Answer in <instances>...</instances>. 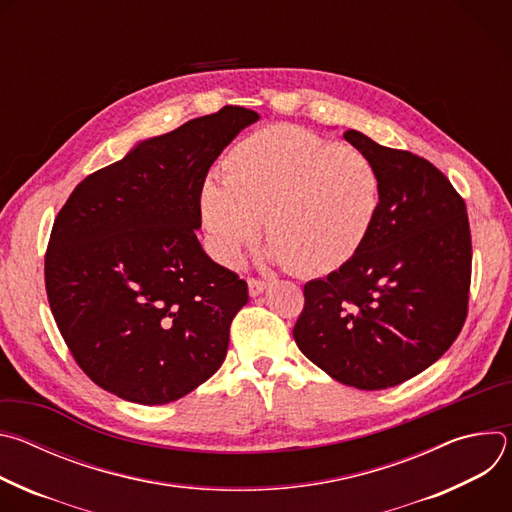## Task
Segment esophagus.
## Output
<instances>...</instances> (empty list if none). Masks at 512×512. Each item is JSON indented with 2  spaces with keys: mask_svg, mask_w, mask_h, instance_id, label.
<instances>
[{
  "mask_svg": "<svg viewBox=\"0 0 512 512\" xmlns=\"http://www.w3.org/2000/svg\"><path fill=\"white\" fill-rule=\"evenodd\" d=\"M247 283H249V294H251L253 298L261 296L263 291H265V287H267V281L257 279V277H249V279H247Z\"/></svg>",
  "mask_w": 512,
  "mask_h": 512,
  "instance_id": "obj_1",
  "label": "esophagus"
}]
</instances>
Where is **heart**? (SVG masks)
Here are the masks:
<instances>
[{
    "label": "heart",
    "mask_w": 512,
    "mask_h": 512,
    "mask_svg": "<svg viewBox=\"0 0 512 512\" xmlns=\"http://www.w3.org/2000/svg\"><path fill=\"white\" fill-rule=\"evenodd\" d=\"M379 206L381 176L371 158L294 125H269L237 141L223 162V184L206 180L200 190L218 259L237 265L265 223L273 257L298 275L348 263Z\"/></svg>",
    "instance_id": "heart-1"
}]
</instances>
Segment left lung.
Here are the masks:
<instances>
[{
  "label": "left lung",
  "mask_w": 512,
  "mask_h": 512,
  "mask_svg": "<svg viewBox=\"0 0 512 512\" xmlns=\"http://www.w3.org/2000/svg\"><path fill=\"white\" fill-rule=\"evenodd\" d=\"M377 166L381 206L360 251L304 285L300 350L342 385L395 387L458 338L470 300L472 237L464 198L425 158L344 131Z\"/></svg>",
  "instance_id": "obj_1"
}]
</instances>
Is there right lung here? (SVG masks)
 <instances>
[{"mask_svg": "<svg viewBox=\"0 0 512 512\" xmlns=\"http://www.w3.org/2000/svg\"><path fill=\"white\" fill-rule=\"evenodd\" d=\"M259 115L227 105L87 176L54 218L46 296L83 373L141 405L172 403L227 356L247 281L200 247L212 162Z\"/></svg>", "mask_w": 512, "mask_h": 512, "instance_id": "obj_1", "label": "right lung"}]
</instances>
